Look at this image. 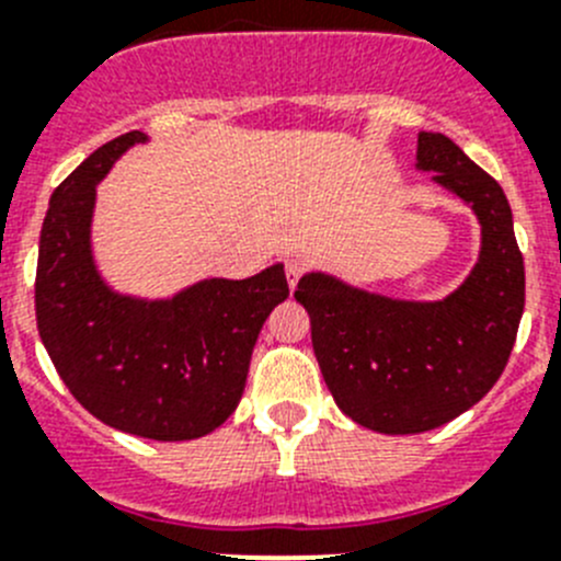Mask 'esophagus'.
<instances>
[{
    "label": "esophagus",
    "mask_w": 561,
    "mask_h": 561,
    "mask_svg": "<svg viewBox=\"0 0 561 561\" xmlns=\"http://www.w3.org/2000/svg\"><path fill=\"white\" fill-rule=\"evenodd\" d=\"M285 274H287V285H290V290H293V287L298 285V279H301V274H305V265L298 263V260H287Z\"/></svg>",
    "instance_id": "obj_1"
}]
</instances>
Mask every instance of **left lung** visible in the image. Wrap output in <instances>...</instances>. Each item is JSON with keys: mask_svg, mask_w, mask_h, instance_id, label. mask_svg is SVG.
Segmentation results:
<instances>
[{"mask_svg": "<svg viewBox=\"0 0 561 561\" xmlns=\"http://www.w3.org/2000/svg\"><path fill=\"white\" fill-rule=\"evenodd\" d=\"M415 165L479 218L481 249L468 279L439 301L381 296L323 271L296 287L334 404L381 434L428 432L484 399L504 374L526 301L523 254L499 182L439 133L417 135Z\"/></svg>", "mask_w": 561, "mask_h": 561, "instance_id": "1", "label": "left lung"}]
</instances>
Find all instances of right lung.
Instances as JSON below:
<instances>
[{
	"label": "right lung",
	"instance_id": "1",
	"mask_svg": "<svg viewBox=\"0 0 561 561\" xmlns=\"http://www.w3.org/2000/svg\"><path fill=\"white\" fill-rule=\"evenodd\" d=\"M146 133L99 146L51 193L38 245L35 318L57 374L107 426L138 437L196 439L234 412L265 318L287 298L285 265L249 279H202L171 298L104 282L93 260L96 185Z\"/></svg>",
	"mask_w": 561,
	"mask_h": 561
}]
</instances>
